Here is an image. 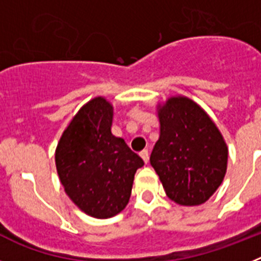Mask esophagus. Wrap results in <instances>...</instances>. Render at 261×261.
Masks as SVG:
<instances>
[{
  "mask_svg": "<svg viewBox=\"0 0 261 261\" xmlns=\"http://www.w3.org/2000/svg\"><path fill=\"white\" fill-rule=\"evenodd\" d=\"M140 155H141V158L144 159L145 163L149 162V151H147V150H142L141 153H140Z\"/></svg>",
  "mask_w": 261,
  "mask_h": 261,
  "instance_id": "1",
  "label": "esophagus"
}]
</instances>
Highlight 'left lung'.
<instances>
[{
	"mask_svg": "<svg viewBox=\"0 0 261 261\" xmlns=\"http://www.w3.org/2000/svg\"><path fill=\"white\" fill-rule=\"evenodd\" d=\"M161 136L150 155L166 195L179 205L204 204L221 186L227 146L200 106L183 96L159 107Z\"/></svg>",
	"mask_w": 261,
	"mask_h": 261,
	"instance_id": "1",
	"label": "left lung"
}]
</instances>
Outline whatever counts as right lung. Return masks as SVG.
<instances>
[{"label":"right lung","instance_id":"obj_1","mask_svg":"<svg viewBox=\"0 0 261 261\" xmlns=\"http://www.w3.org/2000/svg\"><path fill=\"white\" fill-rule=\"evenodd\" d=\"M114 108L105 98L78 111L56 149V167L66 195L95 218H110L126 206L135 174L144 161L123 138L111 133Z\"/></svg>","mask_w":261,"mask_h":261}]
</instances>
